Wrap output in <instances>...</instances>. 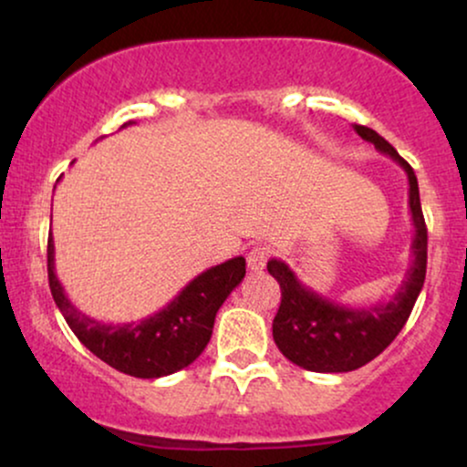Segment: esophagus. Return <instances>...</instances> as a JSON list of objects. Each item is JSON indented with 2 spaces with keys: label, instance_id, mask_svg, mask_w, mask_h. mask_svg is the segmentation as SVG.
<instances>
[{
  "label": "esophagus",
  "instance_id": "obj_1",
  "mask_svg": "<svg viewBox=\"0 0 467 467\" xmlns=\"http://www.w3.org/2000/svg\"><path fill=\"white\" fill-rule=\"evenodd\" d=\"M248 270L252 272H261L267 264V259H270V248H265V245H256V248H252L248 252Z\"/></svg>",
  "mask_w": 467,
  "mask_h": 467
}]
</instances>
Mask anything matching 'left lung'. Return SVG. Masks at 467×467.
<instances>
[{
  "instance_id": "8db88e82",
  "label": "left lung",
  "mask_w": 467,
  "mask_h": 467,
  "mask_svg": "<svg viewBox=\"0 0 467 467\" xmlns=\"http://www.w3.org/2000/svg\"><path fill=\"white\" fill-rule=\"evenodd\" d=\"M353 130L362 140L375 144L379 153L393 158L409 175V206L415 226L410 245L412 264L390 301L347 307L305 287L285 261H267V272L281 285V307L272 323L278 351L289 362L316 373L356 371L378 358L406 325L426 278L428 230L415 171L378 131L362 125H353Z\"/></svg>"
}]
</instances>
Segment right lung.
<instances>
[{
  "label": "right lung",
  "mask_w": 467,
  "mask_h": 467,
  "mask_svg": "<svg viewBox=\"0 0 467 467\" xmlns=\"http://www.w3.org/2000/svg\"><path fill=\"white\" fill-rule=\"evenodd\" d=\"M127 125L131 122L122 127ZM244 276L245 259L234 256L202 272L166 307L138 323H100L66 296L55 272V241L47 239V281L69 329L96 358L116 371L142 379L164 378L200 358L213 336L219 307Z\"/></svg>",
  "instance_id": "obj_1"
}]
</instances>
